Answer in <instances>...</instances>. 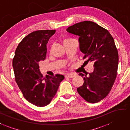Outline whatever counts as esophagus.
I'll return each instance as SVG.
<instances>
[{
	"label": "esophagus",
	"instance_id": "obj_1",
	"mask_svg": "<svg viewBox=\"0 0 130 130\" xmlns=\"http://www.w3.org/2000/svg\"><path fill=\"white\" fill-rule=\"evenodd\" d=\"M75 76V74H67L65 75V78H73Z\"/></svg>",
	"mask_w": 130,
	"mask_h": 130
}]
</instances>
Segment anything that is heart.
Returning a JSON list of instances; mask_svg holds the SVG:
<instances>
[{
  "label": "heart",
  "instance_id": "b5f03b06",
  "mask_svg": "<svg viewBox=\"0 0 130 130\" xmlns=\"http://www.w3.org/2000/svg\"><path fill=\"white\" fill-rule=\"evenodd\" d=\"M70 40H70V39H65V40H64V41H63V42H66V41H70Z\"/></svg>",
  "mask_w": 130,
  "mask_h": 130
}]
</instances>
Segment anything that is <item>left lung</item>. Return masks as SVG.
Returning a JSON list of instances; mask_svg holds the SVG:
<instances>
[{"label": "left lung", "mask_w": 130, "mask_h": 130, "mask_svg": "<svg viewBox=\"0 0 130 130\" xmlns=\"http://www.w3.org/2000/svg\"><path fill=\"white\" fill-rule=\"evenodd\" d=\"M67 30L79 36L85 62H94V71L89 76L79 74L84 82L77 88L78 93L87 102H100L110 93L117 75L119 57L114 40L107 29L90 21L76 23Z\"/></svg>", "instance_id": "obj_1"}]
</instances>
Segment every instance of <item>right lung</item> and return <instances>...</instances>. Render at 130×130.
Listing matches in <instances>:
<instances>
[{
    "instance_id": "1",
    "label": "right lung",
    "mask_w": 130,
    "mask_h": 130,
    "mask_svg": "<svg viewBox=\"0 0 130 130\" xmlns=\"http://www.w3.org/2000/svg\"><path fill=\"white\" fill-rule=\"evenodd\" d=\"M56 30H40L26 36L19 44L12 60L15 81L25 100L38 107L50 103L63 75L43 77L39 62L45 59L46 44Z\"/></svg>"
}]
</instances>
